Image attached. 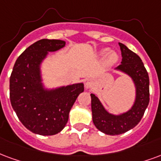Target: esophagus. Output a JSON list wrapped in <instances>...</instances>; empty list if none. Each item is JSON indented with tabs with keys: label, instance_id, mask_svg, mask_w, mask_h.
<instances>
[{
	"label": "esophagus",
	"instance_id": "34e87169",
	"mask_svg": "<svg viewBox=\"0 0 161 161\" xmlns=\"http://www.w3.org/2000/svg\"><path fill=\"white\" fill-rule=\"evenodd\" d=\"M93 85H94V82H93L92 80H88L86 82V84H85L86 89H90V88H92Z\"/></svg>",
	"mask_w": 161,
	"mask_h": 161
}]
</instances>
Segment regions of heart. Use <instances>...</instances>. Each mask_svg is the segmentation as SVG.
Listing matches in <instances>:
<instances>
[{
    "label": "heart",
    "mask_w": 161,
    "mask_h": 161,
    "mask_svg": "<svg viewBox=\"0 0 161 161\" xmlns=\"http://www.w3.org/2000/svg\"><path fill=\"white\" fill-rule=\"evenodd\" d=\"M108 52V48H103L102 50L100 51V55H105ZM119 59V55H118V53L116 52H114V51H112L110 53H108V54L106 56V59H105V61H106V64H108V65H113L115 62H117V60Z\"/></svg>",
    "instance_id": "1"
}]
</instances>
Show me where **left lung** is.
I'll use <instances>...</instances> for the list:
<instances>
[{
    "instance_id": "left-lung-1",
    "label": "left lung",
    "mask_w": 161,
    "mask_h": 161,
    "mask_svg": "<svg viewBox=\"0 0 161 161\" xmlns=\"http://www.w3.org/2000/svg\"><path fill=\"white\" fill-rule=\"evenodd\" d=\"M119 45L122 61L114 70L129 76L134 84L136 95L131 108L122 114H111L95 94H90L93 123L99 130L110 136L123 134L133 129L141 121L149 103V77L141 58L123 43L119 42Z\"/></svg>"
}]
</instances>
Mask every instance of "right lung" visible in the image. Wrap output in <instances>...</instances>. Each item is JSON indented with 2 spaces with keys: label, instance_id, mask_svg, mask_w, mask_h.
<instances>
[{
  "label": "right lung",
  "instance_id": "obj_1",
  "mask_svg": "<svg viewBox=\"0 0 161 161\" xmlns=\"http://www.w3.org/2000/svg\"><path fill=\"white\" fill-rule=\"evenodd\" d=\"M65 46L62 40L42 39L27 47L14 64L10 77V101L19 119L35 134L53 136L64 129L83 83L45 86L42 66L49 52Z\"/></svg>",
  "mask_w": 161,
  "mask_h": 161
}]
</instances>
